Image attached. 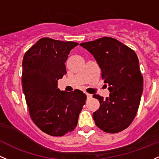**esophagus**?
Here are the masks:
<instances>
[{
  "mask_svg": "<svg viewBox=\"0 0 159 159\" xmlns=\"http://www.w3.org/2000/svg\"><path fill=\"white\" fill-rule=\"evenodd\" d=\"M86 96H87V97H88V99H90L92 97V95L90 93H86Z\"/></svg>",
  "mask_w": 159,
  "mask_h": 159,
  "instance_id": "esophagus-1",
  "label": "esophagus"
}]
</instances>
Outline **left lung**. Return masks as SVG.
Listing matches in <instances>:
<instances>
[{
  "instance_id": "1",
  "label": "left lung",
  "mask_w": 159,
  "mask_h": 159,
  "mask_svg": "<svg viewBox=\"0 0 159 159\" xmlns=\"http://www.w3.org/2000/svg\"><path fill=\"white\" fill-rule=\"evenodd\" d=\"M88 50L101 69L104 83L109 85V97L93 95L100 106L93 118L96 125L106 133L126 129L137 115L143 87L135 52L118 40L103 37L80 43Z\"/></svg>"
}]
</instances>
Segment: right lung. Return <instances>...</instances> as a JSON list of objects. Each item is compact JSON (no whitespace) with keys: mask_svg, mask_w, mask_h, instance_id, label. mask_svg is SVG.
<instances>
[{"mask_svg":"<svg viewBox=\"0 0 159 159\" xmlns=\"http://www.w3.org/2000/svg\"><path fill=\"white\" fill-rule=\"evenodd\" d=\"M73 41L41 38L25 53L22 87L33 122L43 132L62 137L72 131L87 97L81 90L61 91L57 81L66 74L65 62Z\"/></svg>","mask_w":159,"mask_h":159,"instance_id":"right-lung-1","label":"right lung"}]
</instances>
